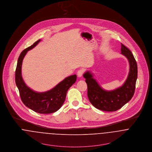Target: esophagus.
<instances>
[{
    "label": "esophagus",
    "mask_w": 152,
    "mask_h": 152,
    "mask_svg": "<svg viewBox=\"0 0 152 152\" xmlns=\"http://www.w3.org/2000/svg\"><path fill=\"white\" fill-rule=\"evenodd\" d=\"M84 71L83 69H81L79 71H78V72H77V76H78L79 77H80L83 76V75L84 73Z\"/></svg>",
    "instance_id": "obj_1"
}]
</instances>
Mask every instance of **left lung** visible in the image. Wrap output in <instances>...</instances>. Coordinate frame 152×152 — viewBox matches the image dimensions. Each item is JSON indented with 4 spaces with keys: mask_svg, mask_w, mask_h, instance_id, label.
Wrapping results in <instances>:
<instances>
[{
    "mask_svg": "<svg viewBox=\"0 0 152 152\" xmlns=\"http://www.w3.org/2000/svg\"><path fill=\"white\" fill-rule=\"evenodd\" d=\"M121 54L127 58L130 69L125 83L120 87L112 91L103 89L92 74L87 71L83 76L87 84V95L91 103L99 110L105 111H115L129 102L134 95L137 79V64L132 52L121 44Z\"/></svg>",
    "mask_w": 152,
    "mask_h": 152,
    "instance_id": "left-lung-1",
    "label": "left lung"
}]
</instances>
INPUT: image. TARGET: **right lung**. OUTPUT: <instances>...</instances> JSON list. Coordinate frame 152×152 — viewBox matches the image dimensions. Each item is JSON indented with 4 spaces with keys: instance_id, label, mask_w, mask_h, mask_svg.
I'll return each mask as SVG.
<instances>
[{
    "instance_id": "obj_1",
    "label": "right lung",
    "mask_w": 152,
    "mask_h": 152,
    "mask_svg": "<svg viewBox=\"0 0 152 152\" xmlns=\"http://www.w3.org/2000/svg\"><path fill=\"white\" fill-rule=\"evenodd\" d=\"M41 39L23 50L18 58L15 71V83L18 87L20 97L23 104L39 114H50L58 110L65 100L68 90L76 82L77 76L71 75L66 77L56 87L44 92H37L26 85L22 76V64L27 51L32 49Z\"/></svg>"
}]
</instances>
